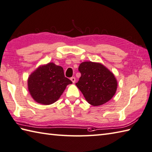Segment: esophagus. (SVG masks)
Masks as SVG:
<instances>
[{
	"label": "esophagus",
	"instance_id": "34e87169",
	"mask_svg": "<svg viewBox=\"0 0 152 152\" xmlns=\"http://www.w3.org/2000/svg\"><path fill=\"white\" fill-rule=\"evenodd\" d=\"M70 79L73 82V83H75V77H72V78H71Z\"/></svg>",
	"mask_w": 152,
	"mask_h": 152
}]
</instances>
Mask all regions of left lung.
I'll list each match as a JSON object with an SVG mask.
<instances>
[{
	"label": "left lung",
	"instance_id": "1",
	"mask_svg": "<svg viewBox=\"0 0 152 152\" xmlns=\"http://www.w3.org/2000/svg\"><path fill=\"white\" fill-rule=\"evenodd\" d=\"M79 71L81 76L75 85L88 104L101 106L115 95L117 80L114 74L103 64L84 61L79 65Z\"/></svg>",
	"mask_w": 152,
	"mask_h": 152
}]
</instances>
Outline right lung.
<instances>
[{
    "mask_svg": "<svg viewBox=\"0 0 152 152\" xmlns=\"http://www.w3.org/2000/svg\"><path fill=\"white\" fill-rule=\"evenodd\" d=\"M72 80L64 75L62 67L53 62L41 65L31 73L27 80L29 92L39 104L50 105L56 102Z\"/></svg>",
    "mask_w": 152,
    "mask_h": 152,
    "instance_id": "1",
    "label": "right lung"
}]
</instances>
